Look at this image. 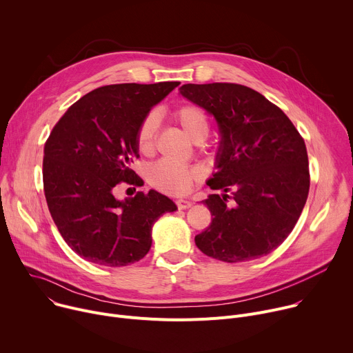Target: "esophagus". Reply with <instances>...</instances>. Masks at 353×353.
<instances>
[{
  "mask_svg": "<svg viewBox=\"0 0 353 353\" xmlns=\"http://www.w3.org/2000/svg\"><path fill=\"white\" fill-rule=\"evenodd\" d=\"M176 205L179 207V210H187V208H190L192 204H191V201H188V199H177L176 201Z\"/></svg>",
  "mask_w": 353,
  "mask_h": 353,
  "instance_id": "esophagus-1",
  "label": "esophagus"
}]
</instances>
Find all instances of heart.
<instances>
[{"mask_svg": "<svg viewBox=\"0 0 353 353\" xmlns=\"http://www.w3.org/2000/svg\"><path fill=\"white\" fill-rule=\"evenodd\" d=\"M172 119L194 142L204 141L210 134V120L205 112L195 105H181L176 108L172 112ZM155 130L157 119L154 114H148L139 123L135 132V146L139 154L148 155L152 152L155 145ZM146 177L150 185L157 190L166 194L181 195L191 190L199 177V172L191 166L161 161L149 166Z\"/></svg>", "mask_w": 353, "mask_h": 353, "instance_id": "heart-1", "label": "heart"}]
</instances>
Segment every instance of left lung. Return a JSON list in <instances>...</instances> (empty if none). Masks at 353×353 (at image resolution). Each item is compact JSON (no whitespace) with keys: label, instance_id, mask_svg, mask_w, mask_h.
<instances>
[{"label":"left lung","instance_id":"1","mask_svg":"<svg viewBox=\"0 0 353 353\" xmlns=\"http://www.w3.org/2000/svg\"><path fill=\"white\" fill-rule=\"evenodd\" d=\"M180 93L214 114L221 131L218 172L208 185L225 194L204 204L212 222L195 236L208 257L243 263L270 254L293 230L310 188L305 139L288 116L239 83H185Z\"/></svg>","mask_w":353,"mask_h":353}]
</instances>
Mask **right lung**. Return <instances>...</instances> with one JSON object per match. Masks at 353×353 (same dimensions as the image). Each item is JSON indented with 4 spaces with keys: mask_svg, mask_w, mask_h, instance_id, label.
I'll return each instance as SVG.
<instances>
[{
    "mask_svg": "<svg viewBox=\"0 0 353 353\" xmlns=\"http://www.w3.org/2000/svg\"><path fill=\"white\" fill-rule=\"evenodd\" d=\"M180 82L116 83L82 96L44 143L43 187L47 207L78 256L105 267L139 261L152 245L154 223L177 210L161 192L138 191L119 201L114 190L143 185L130 168L139 158L135 132L149 110Z\"/></svg>",
    "mask_w": 353,
    "mask_h": 353,
    "instance_id": "1",
    "label": "right lung"
}]
</instances>
